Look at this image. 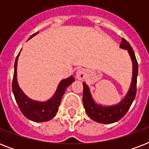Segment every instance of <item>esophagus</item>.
Wrapping results in <instances>:
<instances>
[{"instance_id": "esophagus-1", "label": "esophagus", "mask_w": 149, "mask_h": 149, "mask_svg": "<svg viewBox=\"0 0 149 149\" xmlns=\"http://www.w3.org/2000/svg\"><path fill=\"white\" fill-rule=\"evenodd\" d=\"M86 74H87V72H86V70H84V69H79L76 72V77H77V79H79V80H82V79H84L86 77Z\"/></svg>"}]
</instances>
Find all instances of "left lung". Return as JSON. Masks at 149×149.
Wrapping results in <instances>:
<instances>
[{"instance_id":"8db88e82","label":"left lung","mask_w":149,"mask_h":149,"mask_svg":"<svg viewBox=\"0 0 149 149\" xmlns=\"http://www.w3.org/2000/svg\"><path fill=\"white\" fill-rule=\"evenodd\" d=\"M120 49L127 50L131 58L132 63V77L131 85L126 95L119 103L113 105H103L97 104L93 97L91 92V88L85 82H83V102L85 111L92 120L100 124H112L120 120L129 110L136 95L137 77L139 71L136 57L132 46L125 38L121 39Z\"/></svg>"}]
</instances>
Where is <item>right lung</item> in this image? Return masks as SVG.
I'll return each mask as SVG.
<instances>
[{
    "label": "right lung",
    "instance_id": "right-lung-1",
    "mask_svg": "<svg viewBox=\"0 0 149 149\" xmlns=\"http://www.w3.org/2000/svg\"><path fill=\"white\" fill-rule=\"evenodd\" d=\"M37 34H38V31L32 35L29 38V40L36 36ZM20 52L15 59V72H14L12 83V91L15 100L17 102L22 113L24 114L25 118L35 122L49 121L56 115L63 94L65 92V90L68 86L75 81L74 77L71 75L68 78L62 79L56 88V92L50 99L45 101H38V100L31 99L23 92L22 89L20 88L18 83H17V66Z\"/></svg>",
    "mask_w": 149,
    "mask_h": 149
}]
</instances>
